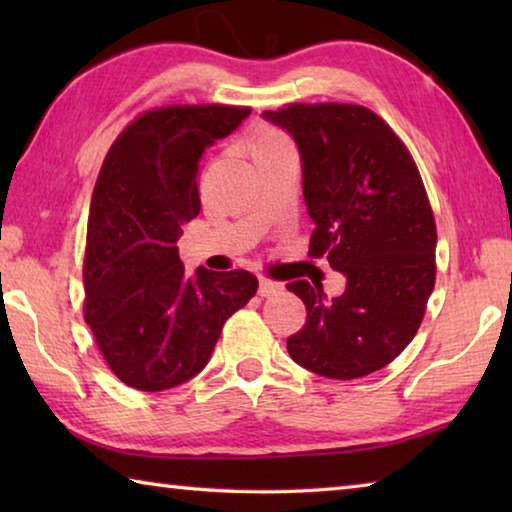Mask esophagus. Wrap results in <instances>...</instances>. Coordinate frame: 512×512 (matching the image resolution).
<instances>
[{
	"label": "esophagus",
	"mask_w": 512,
	"mask_h": 512,
	"mask_svg": "<svg viewBox=\"0 0 512 512\" xmlns=\"http://www.w3.org/2000/svg\"><path fill=\"white\" fill-rule=\"evenodd\" d=\"M282 291V284L280 282H273V280H268V277H259V296H264V298H268V296H275V293H280Z\"/></svg>",
	"instance_id": "34e87169"
}]
</instances>
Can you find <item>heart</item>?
<instances>
[{
	"mask_svg": "<svg viewBox=\"0 0 512 512\" xmlns=\"http://www.w3.org/2000/svg\"><path fill=\"white\" fill-rule=\"evenodd\" d=\"M250 153H253L255 160H266L277 158V155L296 153V146H293L291 137L287 133H282L280 128L262 126L257 128L253 137H250Z\"/></svg>",
	"mask_w": 512,
	"mask_h": 512,
	"instance_id": "obj_1",
	"label": "heart"
}]
</instances>
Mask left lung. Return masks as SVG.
<instances>
[{
    "label": "left lung",
    "mask_w": 512,
    "mask_h": 512,
    "mask_svg": "<svg viewBox=\"0 0 512 512\" xmlns=\"http://www.w3.org/2000/svg\"><path fill=\"white\" fill-rule=\"evenodd\" d=\"M264 117L287 128L302 158L314 221L309 257L348 277L343 296L289 282L307 320L291 359L329 379L384 368L413 341L436 284V219L413 155L391 126L357 103H287Z\"/></svg>",
    "instance_id": "8db88e82"
}]
</instances>
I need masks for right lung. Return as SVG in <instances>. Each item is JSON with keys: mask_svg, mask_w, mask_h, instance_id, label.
<instances>
[{"mask_svg": "<svg viewBox=\"0 0 512 512\" xmlns=\"http://www.w3.org/2000/svg\"><path fill=\"white\" fill-rule=\"evenodd\" d=\"M248 106H162L112 142L92 192L83 259V318L101 357L137 391H167L210 361L221 329L255 296L248 271L185 275L183 223L201 212L198 162Z\"/></svg>", "mask_w": 512, "mask_h": 512, "instance_id": "1", "label": "right lung"}]
</instances>
